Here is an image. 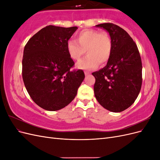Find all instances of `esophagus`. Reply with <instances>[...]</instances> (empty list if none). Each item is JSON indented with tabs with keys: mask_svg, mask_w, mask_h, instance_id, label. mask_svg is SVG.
Instances as JSON below:
<instances>
[{
	"mask_svg": "<svg viewBox=\"0 0 160 160\" xmlns=\"http://www.w3.org/2000/svg\"><path fill=\"white\" fill-rule=\"evenodd\" d=\"M89 74H90V72H89L85 71V75H89Z\"/></svg>",
	"mask_w": 160,
	"mask_h": 160,
	"instance_id": "esophagus-1",
	"label": "esophagus"
}]
</instances>
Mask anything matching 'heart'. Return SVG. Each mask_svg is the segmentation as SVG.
Returning <instances> with one entry per match:
<instances>
[{"label":"heart","mask_w":160,"mask_h":160,"mask_svg":"<svg viewBox=\"0 0 160 160\" xmlns=\"http://www.w3.org/2000/svg\"><path fill=\"white\" fill-rule=\"evenodd\" d=\"M76 37L77 42L74 39L67 41V50L70 57L75 61H78L86 51L88 55L77 64L79 68L95 69L99 63L105 64L109 60L113 43L107 32L85 29L77 33Z\"/></svg>","instance_id":"1"}]
</instances>
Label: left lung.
I'll list each match as a JSON object with an SVG mask.
<instances>
[{"label":"left lung","instance_id":"left-lung-1","mask_svg":"<svg viewBox=\"0 0 160 160\" xmlns=\"http://www.w3.org/2000/svg\"><path fill=\"white\" fill-rule=\"evenodd\" d=\"M96 27L109 32L113 50L107 65L92 72L95 78V96L105 109L121 112L134 103L141 90V57L133 38L122 28L109 22Z\"/></svg>","mask_w":160,"mask_h":160}]
</instances>
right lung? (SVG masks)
<instances>
[{
  "label": "right lung",
  "mask_w": 160,
  "mask_h": 160,
  "mask_svg": "<svg viewBox=\"0 0 160 160\" xmlns=\"http://www.w3.org/2000/svg\"><path fill=\"white\" fill-rule=\"evenodd\" d=\"M77 29L47 26L24 49V84L34 102L45 110L57 111L69 105L85 78L83 70L71 69L75 62L67 50V42Z\"/></svg>",
  "instance_id": "obj_1"
}]
</instances>
